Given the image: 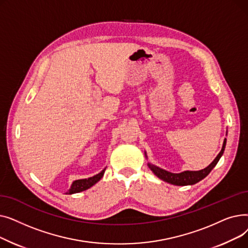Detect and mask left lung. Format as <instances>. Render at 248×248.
I'll use <instances>...</instances> for the list:
<instances>
[{
    "label": "left lung",
    "mask_w": 248,
    "mask_h": 248,
    "mask_svg": "<svg viewBox=\"0 0 248 248\" xmlns=\"http://www.w3.org/2000/svg\"><path fill=\"white\" fill-rule=\"evenodd\" d=\"M225 146H226V139H224L222 149H221L220 153L217 155V157L214 159V161L209 166L206 167L205 169H203V170H200V171H184V172L179 173V174H175V173H171V172H168L166 170H163V169L155 166V165H152L150 163L148 164V166L155 176L160 178L161 180L167 182V183H170V184H173L176 186L194 185V184L198 183V182L201 181L202 179H204L208 174L212 171V169L216 166V164L220 160L221 155H223ZM145 155L147 157L146 152H145Z\"/></svg>",
    "instance_id": "8db88e82"
}]
</instances>
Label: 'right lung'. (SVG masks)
Here are the masks:
<instances>
[{"instance_id":"add662e5","label":"right lung","mask_w":248,"mask_h":248,"mask_svg":"<svg viewBox=\"0 0 248 248\" xmlns=\"http://www.w3.org/2000/svg\"><path fill=\"white\" fill-rule=\"evenodd\" d=\"M104 171H106V169H103V170L100 173L94 175L93 177L74 181L73 183H72V185H71V187H70V189L68 190L67 194L79 193V192H82V191H85V190L89 189L90 187H93L94 184H96L97 182L103 177Z\"/></svg>"}]
</instances>
